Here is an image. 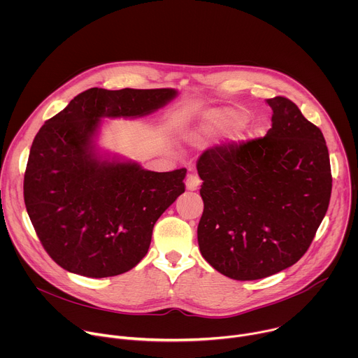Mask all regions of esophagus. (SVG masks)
Instances as JSON below:
<instances>
[{
	"label": "esophagus",
	"mask_w": 358,
	"mask_h": 358,
	"mask_svg": "<svg viewBox=\"0 0 358 358\" xmlns=\"http://www.w3.org/2000/svg\"><path fill=\"white\" fill-rule=\"evenodd\" d=\"M199 184H201V180H199V177L196 174H189L187 177V180H185V187L189 191H195L199 187Z\"/></svg>",
	"instance_id": "obj_1"
}]
</instances>
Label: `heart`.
Wrapping results in <instances>:
<instances>
[{
    "mask_svg": "<svg viewBox=\"0 0 358 358\" xmlns=\"http://www.w3.org/2000/svg\"><path fill=\"white\" fill-rule=\"evenodd\" d=\"M243 122L245 116L241 112L232 109H215L208 112L203 117L195 137L199 140L214 137L241 126Z\"/></svg>",
    "mask_w": 358,
    "mask_h": 358,
    "instance_id": "1",
    "label": "heart"
}]
</instances>
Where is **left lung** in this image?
<instances>
[{
    "label": "left lung",
    "instance_id": "1",
    "mask_svg": "<svg viewBox=\"0 0 358 358\" xmlns=\"http://www.w3.org/2000/svg\"><path fill=\"white\" fill-rule=\"evenodd\" d=\"M265 137L206 150L196 163L203 213L201 255L235 280H257L294 265L309 249L331 195L322 130L292 100L268 99Z\"/></svg>",
    "mask_w": 358,
    "mask_h": 358
}]
</instances>
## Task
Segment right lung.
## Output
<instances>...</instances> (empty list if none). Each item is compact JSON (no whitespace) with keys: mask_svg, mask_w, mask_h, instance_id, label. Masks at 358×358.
Here are the masks:
<instances>
[{"mask_svg":"<svg viewBox=\"0 0 358 358\" xmlns=\"http://www.w3.org/2000/svg\"><path fill=\"white\" fill-rule=\"evenodd\" d=\"M176 94L174 89L92 87L36 133L24 201L43 249L65 271L109 278L145 257L155 224L185 191L187 170L155 173L99 160L93 136L101 117H141Z\"/></svg>","mask_w":358,"mask_h":358,"instance_id":"1","label":"right lung"}]
</instances>
